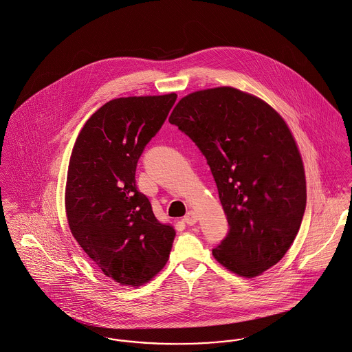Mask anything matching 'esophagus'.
Instances as JSON below:
<instances>
[{"label":"esophagus","mask_w":352,"mask_h":352,"mask_svg":"<svg viewBox=\"0 0 352 352\" xmlns=\"http://www.w3.org/2000/svg\"><path fill=\"white\" fill-rule=\"evenodd\" d=\"M184 221L188 223V225H194L197 221H198V213L197 212H194V210H190V212H188V214L185 216V218H184Z\"/></svg>","instance_id":"esophagus-1"}]
</instances>
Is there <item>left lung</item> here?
Instances as JSON below:
<instances>
[{
    "label": "left lung",
    "mask_w": 352,
    "mask_h": 352,
    "mask_svg": "<svg viewBox=\"0 0 352 352\" xmlns=\"http://www.w3.org/2000/svg\"><path fill=\"white\" fill-rule=\"evenodd\" d=\"M168 122L198 146L216 181L229 232L213 257L241 277L263 274L291 248L307 204L288 124L267 102L233 87L191 92Z\"/></svg>",
    "instance_id": "left-lung-1"
}]
</instances>
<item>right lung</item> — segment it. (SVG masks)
Wrapping results in <instances>:
<instances>
[{
	"mask_svg": "<svg viewBox=\"0 0 352 352\" xmlns=\"http://www.w3.org/2000/svg\"><path fill=\"white\" fill-rule=\"evenodd\" d=\"M175 100L174 92L112 99L91 115L72 148L65 185L71 233L120 285L136 288L157 276L175 237L135 185L138 160Z\"/></svg>",
	"mask_w": 352,
	"mask_h": 352,
	"instance_id": "obj_1",
	"label": "right lung"
}]
</instances>
